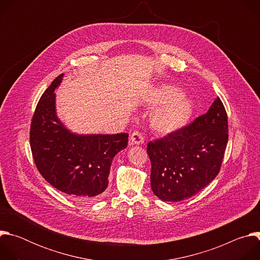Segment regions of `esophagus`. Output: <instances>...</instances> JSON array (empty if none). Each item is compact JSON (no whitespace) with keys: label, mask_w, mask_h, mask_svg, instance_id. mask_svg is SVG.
<instances>
[{"label":"esophagus","mask_w":260,"mask_h":260,"mask_svg":"<svg viewBox=\"0 0 260 260\" xmlns=\"http://www.w3.org/2000/svg\"><path fill=\"white\" fill-rule=\"evenodd\" d=\"M131 142L133 144L136 145H140L144 142V136L142 135V133H140L139 131H135L132 135H131Z\"/></svg>","instance_id":"esophagus-1"}]
</instances>
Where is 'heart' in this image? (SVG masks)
Listing matches in <instances>:
<instances>
[{"label":"heart","instance_id":"1","mask_svg":"<svg viewBox=\"0 0 260 260\" xmlns=\"http://www.w3.org/2000/svg\"><path fill=\"white\" fill-rule=\"evenodd\" d=\"M151 106H160L151 116V125L158 134L175 133L186 125L193 113L192 102L181 90L170 84L152 89L147 98Z\"/></svg>","mask_w":260,"mask_h":260}]
</instances>
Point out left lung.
<instances>
[{"label":"left lung","mask_w":260,"mask_h":260,"mask_svg":"<svg viewBox=\"0 0 260 260\" xmlns=\"http://www.w3.org/2000/svg\"><path fill=\"white\" fill-rule=\"evenodd\" d=\"M228 141V114L219 98L191 123L150 141L147 153L154 194L173 203L196 196L218 175Z\"/></svg>","instance_id":"left-lung-1"}]
</instances>
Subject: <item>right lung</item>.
Masks as SVG:
<instances>
[{"label": "right lung", "mask_w": 260, "mask_h": 260, "mask_svg": "<svg viewBox=\"0 0 260 260\" xmlns=\"http://www.w3.org/2000/svg\"><path fill=\"white\" fill-rule=\"evenodd\" d=\"M62 74L42 94L34 112L29 144L36 167L53 187L82 204L100 199L108 186L113 157L127 146L126 133L78 136L55 114L54 89Z\"/></svg>", "instance_id": "obj_1"}]
</instances>
